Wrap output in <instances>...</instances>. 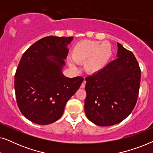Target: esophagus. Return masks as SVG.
Wrapping results in <instances>:
<instances>
[{"label": "esophagus", "mask_w": 153, "mask_h": 153, "mask_svg": "<svg viewBox=\"0 0 153 153\" xmlns=\"http://www.w3.org/2000/svg\"><path fill=\"white\" fill-rule=\"evenodd\" d=\"M85 83H86V81H85V80H84L83 81V83H81V88H84L85 86Z\"/></svg>", "instance_id": "34e87169"}]
</instances>
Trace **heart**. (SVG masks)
I'll list each match as a JSON object with an SVG mask.
<instances>
[{
  "label": "heart",
  "mask_w": 153,
  "mask_h": 153,
  "mask_svg": "<svg viewBox=\"0 0 153 153\" xmlns=\"http://www.w3.org/2000/svg\"><path fill=\"white\" fill-rule=\"evenodd\" d=\"M72 58L76 64L84 65L85 70L89 74H95L105 68L112 56L111 46L108 42L100 44L98 42L84 39L77 42L73 47ZM75 69L73 62H70Z\"/></svg>",
  "instance_id": "1"
}]
</instances>
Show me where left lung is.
Listing matches in <instances>:
<instances>
[{"instance_id":"obj_1","label":"left lung","mask_w":153,"mask_h":153,"mask_svg":"<svg viewBox=\"0 0 153 153\" xmlns=\"http://www.w3.org/2000/svg\"><path fill=\"white\" fill-rule=\"evenodd\" d=\"M118 58L85 78V113L99 126L120 123L137 104L141 69L133 53L118 43Z\"/></svg>"}]
</instances>
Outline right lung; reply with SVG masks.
Listing matches in <instances>:
<instances>
[{"label":"right lung","mask_w":153,"mask_h":153,"mask_svg":"<svg viewBox=\"0 0 153 153\" xmlns=\"http://www.w3.org/2000/svg\"><path fill=\"white\" fill-rule=\"evenodd\" d=\"M72 39L45 37L23 54L15 73L14 90L20 111L31 122L48 125L58 120L84 80L81 76L68 78L62 73L68 45Z\"/></svg>","instance_id":"obj_1"}]
</instances>
